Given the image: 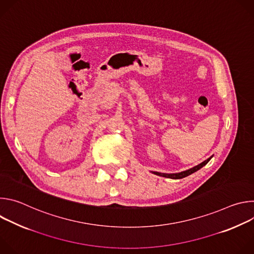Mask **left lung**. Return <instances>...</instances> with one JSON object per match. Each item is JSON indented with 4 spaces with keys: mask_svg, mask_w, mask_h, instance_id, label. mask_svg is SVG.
Masks as SVG:
<instances>
[{
    "mask_svg": "<svg viewBox=\"0 0 254 254\" xmlns=\"http://www.w3.org/2000/svg\"><path fill=\"white\" fill-rule=\"evenodd\" d=\"M211 158L212 157H210L206 161L202 162L201 164H199V165H197V166H195V167H193V168H191V169H189L187 171L181 172V173H175V174H165V173H159V172H152V173L155 174V175H158V176H161V177H165V178H170V179H182V178H185V177H187V176L197 172L198 170H200L203 166H205L211 160Z\"/></svg>",
    "mask_w": 254,
    "mask_h": 254,
    "instance_id": "8db88e82",
    "label": "left lung"
}]
</instances>
